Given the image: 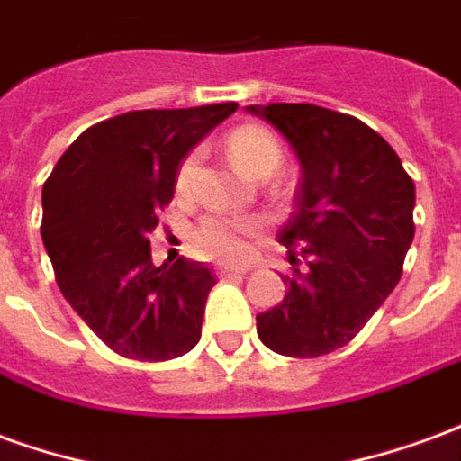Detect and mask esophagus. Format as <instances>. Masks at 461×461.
<instances>
[{"instance_id": "1", "label": "esophagus", "mask_w": 461, "mask_h": 461, "mask_svg": "<svg viewBox=\"0 0 461 461\" xmlns=\"http://www.w3.org/2000/svg\"><path fill=\"white\" fill-rule=\"evenodd\" d=\"M244 274H249V267H237V264H220V267H217V276H221V279L244 276Z\"/></svg>"}]
</instances>
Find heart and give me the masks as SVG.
Segmentation results:
<instances>
[{"label": "heart", "mask_w": 461, "mask_h": 461, "mask_svg": "<svg viewBox=\"0 0 461 461\" xmlns=\"http://www.w3.org/2000/svg\"><path fill=\"white\" fill-rule=\"evenodd\" d=\"M227 155L234 162V167H240L251 180H267L271 175H276L281 162H284L279 142L257 125H244V128H237L231 132L227 138ZM194 170H197V152H190L182 160L177 177H175V187L180 194L190 190ZM259 230L261 220H257V217L231 220V217L214 214L197 227V247L210 257L240 261L249 257L251 240Z\"/></svg>", "instance_id": "heart-1"}]
</instances>
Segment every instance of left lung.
I'll list each match as a JSON object with an SVG mask.
<instances>
[{
  "mask_svg": "<svg viewBox=\"0 0 461 461\" xmlns=\"http://www.w3.org/2000/svg\"><path fill=\"white\" fill-rule=\"evenodd\" d=\"M289 142L301 167L296 212L279 244L301 247L306 269L281 276L279 306L257 316L261 343L319 357L356 339L402 274L415 237V182L373 128L311 104L247 105Z\"/></svg>",
  "mask_w": 461,
  "mask_h": 461,
  "instance_id": "obj_1",
  "label": "left lung"
}]
</instances>
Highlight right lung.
I'll list each match as a JSON object with an SVG mask.
<instances>
[{
  "label": "right lung",
  "mask_w": 461,
  "mask_h": 461,
  "mask_svg": "<svg viewBox=\"0 0 461 461\" xmlns=\"http://www.w3.org/2000/svg\"><path fill=\"white\" fill-rule=\"evenodd\" d=\"M237 104L131 111L84 131L41 192V240L71 309L132 360H170L202 336L214 286L207 267H155L150 234L175 194L180 162Z\"/></svg>",
  "instance_id": "1"
}]
</instances>
